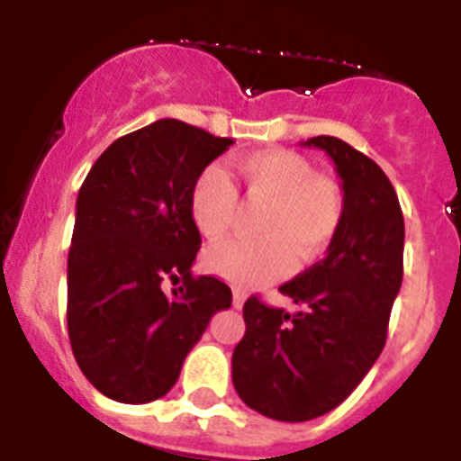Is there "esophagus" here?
<instances>
[{"label": "esophagus", "mask_w": 461, "mask_h": 461, "mask_svg": "<svg viewBox=\"0 0 461 461\" xmlns=\"http://www.w3.org/2000/svg\"><path fill=\"white\" fill-rule=\"evenodd\" d=\"M244 300H247V293H244L242 288H235V291H233V307L242 309Z\"/></svg>", "instance_id": "1"}]
</instances>
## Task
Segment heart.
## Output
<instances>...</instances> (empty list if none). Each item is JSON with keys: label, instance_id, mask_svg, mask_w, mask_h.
<instances>
[{"label": "heart", "instance_id": "obj_1", "mask_svg": "<svg viewBox=\"0 0 461 461\" xmlns=\"http://www.w3.org/2000/svg\"><path fill=\"white\" fill-rule=\"evenodd\" d=\"M247 201L266 205L258 219L260 240L217 244L205 254L212 275L235 286H260L281 279L303 260L319 258L339 230L344 194L328 175H316L303 154L263 149L238 161ZM191 219L207 240H221L238 217V189L219 164H210L194 182Z\"/></svg>", "mask_w": 461, "mask_h": 461}]
</instances>
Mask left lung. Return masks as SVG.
Masks as SVG:
<instances>
[{
  "instance_id": "1",
  "label": "left lung",
  "mask_w": 461,
  "mask_h": 461,
  "mask_svg": "<svg viewBox=\"0 0 461 461\" xmlns=\"http://www.w3.org/2000/svg\"><path fill=\"white\" fill-rule=\"evenodd\" d=\"M335 161L344 217L328 256L279 291L297 312L244 303V337L233 351V385L249 409L304 422L339 406L367 376L388 335L404 275V217L397 194L372 158L348 142H303Z\"/></svg>"
}]
</instances>
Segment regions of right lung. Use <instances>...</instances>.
I'll return each mask as SVG.
<instances>
[{"label":"right lung","mask_w":461,"mask_h":461,"mask_svg":"<svg viewBox=\"0 0 461 461\" xmlns=\"http://www.w3.org/2000/svg\"><path fill=\"white\" fill-rule=\"evenodd\" d=\"M233 145L180 120L117 138L76 201L67 270L73 356L94 388L122 404L164 397L182 362L233 293L194 276L201 233L191 219L195 177ZM166 280L183 286L166 296Z\"/></svg>","instance_id":"obj_1"}]
</instances>
